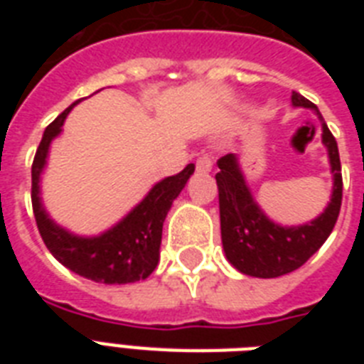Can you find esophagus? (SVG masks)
<instances>
[{"mask_svg": "<svg viewBox=\"0 0 364 364\" xmlns=\"http://www.w3.org/2000/svg\"><path fill=\"white\" fill-rule=\"evenodd\" d=\"M213 168V160H211L210 154H200L196 159V171L198 173H208Z\"/></svg>", "mask_w": 364, "mask_h": 364, "instance_id": "34e87169", "label": "esophagus"}]
</instances>
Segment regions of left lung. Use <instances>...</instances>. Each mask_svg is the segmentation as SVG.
Instances as JSON below:
<instances>
[{"mask_svg":"<svg viewBox=\"0 0 364 364\" xmlns=\"http://www.w3.org/2000/svg\"><path fill=\"white\" fill-rule=\"evenodd\" d=\"M293 105L319 109L302 94L293 92ZM323 121V117H321ZM323 143L328 149L331 170L334 176V188L331 204L316 221L302 227H277L268 221L264 213L251 198L243 181L234 154H225L217 160V187H219V211H221V238L227 259L242 274L255 277H279L296 270L321 247L328 234L333 232L342 205V166L336 139L323 122Z\"/></svg>","mask_w":364,"mask_h":364,"instance_id":"8db88e82","label":"left lung"}]
</instances>
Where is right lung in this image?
<instances>
[{"instance_id": "right-lung-1", "label": "right lung", "mask_w": 364, "mask_h": 364, "mask_svg": "<svg viewBox=\"0 0 364 364\" xmlns=\"http://www.w3.org/2000/svg\"><path fill=\"white\" fill-rule=\"evenodd\" d=\"M77 104V102H75ZM73 104V105H75ZM70 105L45 128L31 164V208L37 228L47 249L65 268L79 276L98 283H134L153 274L159 264V249L162 240V225L171 208V202L193 176L194 164H188L177 176L156 183L141 204L136 205L115 228L98 238H79L56 227L47 217L39 200V176L47 160L48 145L58 136Z\"/></svg>"}]
</instances>
